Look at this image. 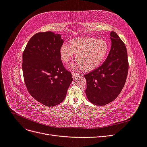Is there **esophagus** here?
I'll list each match as a JSON object with an SVG mask.
<instances>
[{
  "label": "esophagus",
  "instance_id": "obj_1",
  "mask_svg": "<svg viewBox=\"0 0 147 147\" xmlns=\"http://www.w3.org/2000/svg\"><path fill=\"white\" fill-rule=\"evenodd\" d=\"M72 77L74 79H76L78 76H80V75H82V74H76V73H72Z\"/></svg>",
  "mask_w": 147,
  "mask_h": 147
}]
</instances>
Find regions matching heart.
Instances as JSON below:
<instances>
[{
  "label": "heart",
  "mask_w": 147,
  "mask_h": 147,
  "mask_svg": "<svg viewBox=\"0 0 147 147\" xmlns=\"http://www.w3.org/2000/svg\"><path fill=\"white\" fill-rule=\"evenodd\" d=\"M109 51L108 42L104 39L92 37H82L74 39L70 44L63 43L60 48L62 61L68 63L76 54L77 62L71 64L68 68L71 70L82 69L90 71L97 68L104 61Z\"/></svg>",
  "instance_id": "b5f03b06"
}]
</instances>
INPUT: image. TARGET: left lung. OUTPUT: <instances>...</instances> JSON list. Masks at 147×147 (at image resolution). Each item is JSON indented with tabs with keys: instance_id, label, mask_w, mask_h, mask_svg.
<instances>
[{
	"instance_id": "left-lung-1",
	"label": "left lung",
	"mask_w": 147,
	"mask_h": 147,
	"mask_svg": "<svg viewBox=\"0 0 147 147\" xmlns=\"http://www.w3.org/2000/svg\"><path fill=\"white\" fill-rule=\"evenodd\" d=\"M110 51L100 67L84 75L86 94L89 101L96 105L112 102L121 92L128 72L126 48L116 32H110Z\"/></svg>"
}]
</instances>
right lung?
<instances>
[{
  "mask_svg": "<svg viewBox=\"0 0 147 147\" xmlns=\"http://www.w3.org/2000/svg\"><path fill=\"white\" fill-rule=\"evenodd\" d=\"M63 42L61 34L38 32L30 38L23 54L26 86L35 100L47 107L61 103L73 81L60 57Z\"/></svg>",
  "mask_w": 147,
  "mask_h": 147,
  "instance_id": "right-lung-1",
  "label": "right lung"
}]
</instances>
